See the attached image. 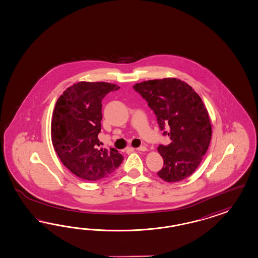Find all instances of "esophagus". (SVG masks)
Instances as JSON below:
<instances>
[{"label":"esophagus","mask_w":258,"mask_h":258,"mask_svg":"<svg viewBox=\"0 0 258 258\" xmlns=\"http://www.w3.org/2000/svg\"><path fill=\"white\" fill-rule=\"evenodd\" d=\"M136 150H138V151H143V152H145V151H147V148L146 147H137V148H135Z\"/></svg>","instance_id":"esophagus-1"}]
</instances>
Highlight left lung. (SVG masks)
I'll use <instances>...</instances> for the list:
<instances>
[{"instance_id": "1", "label": "left lung", "mask_w": 258, "mask_h": 258, "mask_svg": "<svg viewBox=\"0 0 258 258\" xmlns=\"http://www.w3.org/2000/svg\"><path fill=\"white\" fill-rule=\"evenodd\" d=\"M133 88L146 98L156 114L160 130L169 126L171 143L160 146L164 160L158 175L166 182L188 177L200 165L212 135L209 111L200 96L187 83L175 78L149 80Z\"/></svg>"}]
</instances>
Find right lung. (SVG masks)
<instances>
[{"instance_id":"add662e5","label":"right lung","mask_w":258,"mask_h":258,"mask_svg":"<svg viewBox=\"0 0 258 258\" xmlns=\"http://www.w3.org/2000/svg\"><path fill=\"white\" fill-rule=\"evenodd\" d=\"M118 88L105 82H79L56 101L50 125L52 145L63 165L84 180L106 178L123 161L116 149L98 148L102 98Z\"/></svg>"}]
</instances>
